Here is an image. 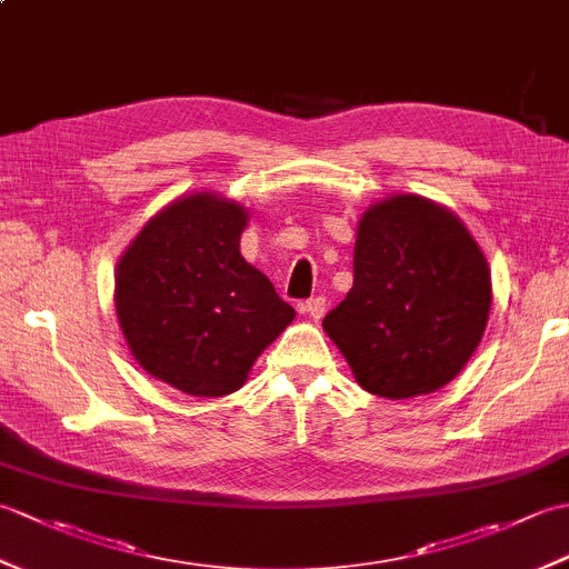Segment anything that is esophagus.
<instances>
[{
    "label": "esophagus",
    "mask_w": 569,
    "mask_h": 569,
    "mask_svg": "<svg viewBox=\"0 0 569 569\" xmlns=\"http://www.w3.org/2000/svg\"><path fill=\"white\" fill-rule=\"evenodd\" d=\"M300 310L308 312L312 320H320L325 316V310H328V298H325V296L308 298L306 303H300Z\"/></svg>",
    "instance_id": "34e87169"
}]
</instances>
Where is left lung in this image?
I'll return each instance as SVG.
<instances>
[{
    "label": "left lung",
    "mask_w": 569,
    "mask_h": 569,
    "mask_svg": "<svg viewBox=\"0 0 569 569\" xmlns=\"http://www.w3.org/2000/svg\"><path fill=\"white\" fill-rule=\"evenodd\" d=\"M489 308V266L465 224L426 198L396 196L361 217L355 286L322 328L361 389L401 401L462 371Z\"/></svg>",
    "instance_id": "8db88e82"
}]
</instances>
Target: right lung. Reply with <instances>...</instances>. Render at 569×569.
I'll use <instances>...</instances> for the list:
<instances>
[{"mask_svg":"<svg viewBox=\"0 0 569 569\" xmlns=\"http://www.w3.org/2000/svg\"><path fill=\"white\" fill-rule=\"evenodd\" d=\"M247 212L198 192L168 204L119 261L114 303L131 355L190 396H227L296 318L239 253Z\"/></svg>","mask_w":569,"mask_h":569,"instance_id":"right-lung-1","label":"right lung"}]
</instances>
